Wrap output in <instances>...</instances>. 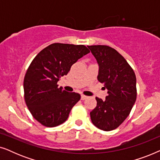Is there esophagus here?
<instances>
[{"label": "esophagus", "mask_w": 160, "mask_h": 160, "mask_svg": "<svg viewBox=\"0 0 160 160\" xmlns=\"http://www.w3.org/2000/svg\"><path fill=\"white\" fill-rule=\"evenodd\" d=\"M87 98V96L84 95H82V96H81V99H82V100H86Z\"/></svg>", "instance_id": "34e87169"}]
</instances>
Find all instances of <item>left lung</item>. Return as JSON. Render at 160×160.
<instances>
[{"instance_id":"1","label":"left lung","mask_w":160,"mask_h":160,"mask_svg":"<svg viewBox=\"0 0 160 160\" xmlns=\"http://www.w3.org/2000/svg\"><path fill=\"white\" fill-rule=\"evenodd\" d=\"M88 48L99 65L98 79L108 89L106 100L95 98L97 106L90 112L92 122L102 130H115L128 117L136 100V76L116 49L106 45Z\"/></svg>"}]
</instances>
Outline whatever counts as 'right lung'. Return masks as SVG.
I'll return each mask as SVG.
<instances>
[{
	"label": "right lung",
	"mask_w": 160,
	"mask_h": 160,
	"mask_svg": "<svg viewBox=\"0 0 160 160\" xmlns=\"http://www.w3.org/2000/svg\"><path fill=\"white\" fill-rule=\"evenodd\" d=\"M89 52L84 45L54 43L32 60L24 78V98L32 116L42 125L53 128L62 124L80 100L79 94L63 90L58 82Z\"/></svg>",
	"instance_id": "add662e5"
}]
</instances>
